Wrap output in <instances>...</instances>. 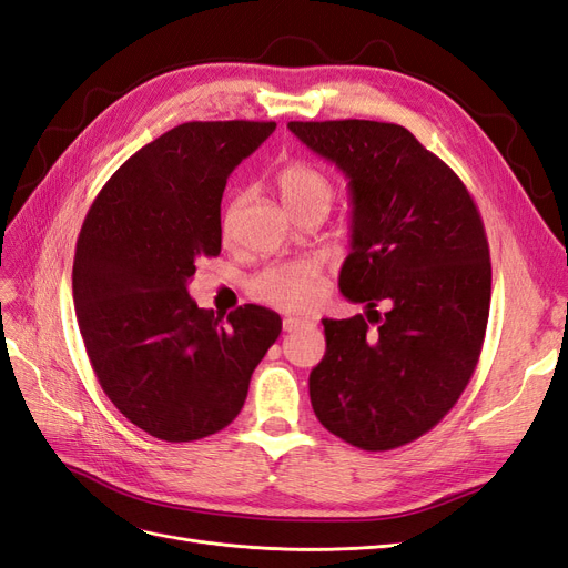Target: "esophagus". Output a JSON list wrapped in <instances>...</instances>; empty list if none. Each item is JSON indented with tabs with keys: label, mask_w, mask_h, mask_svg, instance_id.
Returning <instances> with one entry per match:
<instances>
[{
	"label": "esophagus",
	"mask_w": 568,
	"mask_h": 568,
	"mask_svg": "<svg viewBox=\"0 0 568 568\" xmlns=\"http://www.w3.org/2000/svg\"><path fill=\"white\" fill-rule=\"evenodd\" d=\"M305 324H313V320H307V317H284V322H282L284 332H296V329H301V326H305Z\"/></svg>",
	"instance_id": "esophagus-1"
}]
</instances>
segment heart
Instances as JSON below:
<instances>
[{
    "instance_id": "obj_1",
    "label": "heart",
    "mask_w": 568,
    "mask_h": 568,
    "mask_svg": "<svg viewBox=\"0 0 568 568\" xmlns=\"http://www.w3.org/2000/svg\"><path fill=\"white\" fill-rule=\"evenodd\" d=\"M277 192L282 203L291 213L303 209L305 203L329 201L332 203V182L326 180L317 168L307 163H288L277 178ZM244 196H234L222 213V234L230 236L239 211H242ZM322 288V270L315 261H294L265 267L251 280V294L267 305L282 307V311H303L320 298Z\"/></svg>"
}]
</instances>
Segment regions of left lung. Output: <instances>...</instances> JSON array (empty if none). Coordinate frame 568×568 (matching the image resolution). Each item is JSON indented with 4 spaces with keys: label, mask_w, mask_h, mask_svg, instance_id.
Listing matches in <instances>:
<instances>
[{
    "label": "left lung",
    "mask_w": 568,
    "mask_h": 568,
    "mask_svg": "<svg viewBox=\"0 0 568 568\" xmlns=\"http://www.w3.org/2000/svg\"><path fill=\"white\" fill-rule=\"evenodd\" d=\"M288 130L348 178L351 253L338 288L367 307L322 320L313 409L355 448H400L448 415L476 369L490 311L484 222L462 180L403 125L294 120Z\"/></svg>",
    "instance_id": "obj_1"
}]
</instances>
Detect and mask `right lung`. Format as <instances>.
Masks as SVG:
<instances>
[{"mask_svg":"<svg viewBox=\"0 0 568 568\" xmlns=\"http://www.w3.org/2000/svg\"><path fill=\"white\" fill-rule=\"evenodd\" d=\"M277 123H184L142 146L84 217L73 303L109 400L153 438L211 436L242 412L251 374L282 332L263 305L227 320L189 296L196 261L222 246L220 201L232 170Z\"/></svg>","mask_w":568,"mask_h":568,"instance_id":"obj_1","label":"right lung"}]
</instances>
